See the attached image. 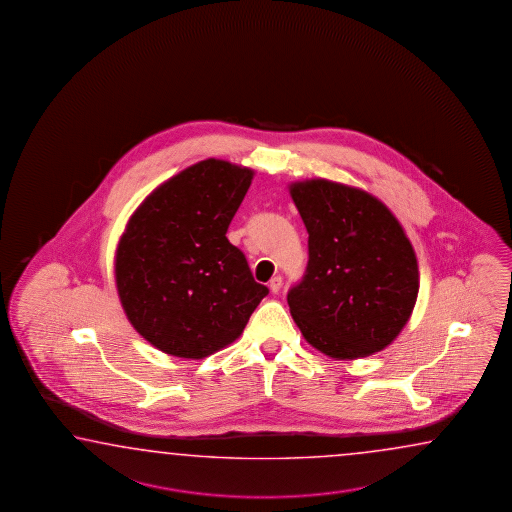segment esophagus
<instances>
[{"mask_svg":"<svg viewBox=\"0 0 512 512\" xmlns=\"http://www.w3.org/2000/svg\"><path fill=\"white\" fill-rule=\"evenodd\" d=\"M269 289H271L274 294L280 291L281 289V278L280 276H274L271 281H269Z\"/></svg>","mask_w":512,"mask_h":512,"instance_id":"esophagus-1","label":"esophagus"}]
</instances>
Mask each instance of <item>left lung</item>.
Instances as JSON below:
<instances>
[{
	"instance_id": "left-lung-1",
	"label": "left lung",
	"mask_w": 512,
	"mask_h": 512,
	"mask_svg": "<svg viewBox=\"0 0 512 512\" xmlns=\"http://www.w3.org/2000/svg\"><path fill=\"white\" fill-rule=\"evenodd\" d=\"M309 263L287 301L303 338L338 360L383 351L411 318L418 261L400 221L369 192L329 180L289 187Z\"/></svg>"
}]
</instances>
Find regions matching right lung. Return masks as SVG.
Returning a JSON list of instances; mask_svg holds the SVG:
<instances>
[{
  "mask_svg": "<svg viewBox=\"0 0 512 512\" xmlns=\"http://www.w3.org/2000/svg\"><path fill=\"white\" fill-rule=\"evenodd\" d=\"M252 176L200 161L161 183L127 223L114 261L121 307L165 354L201 360L231 345L269 294L225 236Z\"/></svg>",
  "mask_w": 512,
  "mask_h": 512,
  "instance_id": "1",
  "label": "right lung"
}]
</instances>
